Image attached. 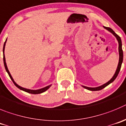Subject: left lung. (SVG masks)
<instances>
[{
    "label": "left lung",
    "mask_w": 126,
    "mask_h": 126,
    "mask_svg": "<svg viewBox=\"0 0 126 126\" xmlns=\"http://www.w3.org/2000/svg\"><path fill=\"white\" fill-rule=\"evenodd\" d=\"M105 29H106L107 30H108L109 31L111 32V33H112L114 34V36H115V38H117V41H118V43H119V63H118V66H117V70L116 71H115V74L113 76V77L108 82L105 83V84L102 85L100 86V87H95V88H91V87H85V86H82L83 88H86L87 90H91V91H97V90H100L102 89H103L104 88H105V87H107L108 85H109L110 83H111L112 82L114 81L115 79H116V77H117L119 73V71L121 70V65H122V63L123 62V51H122V41H121V39L120 38L119 36L115 32H114V31L112 29H111L110 28H107V27H104Z\"/></svg>",
    "instance_id": "1"
}]
</instances>
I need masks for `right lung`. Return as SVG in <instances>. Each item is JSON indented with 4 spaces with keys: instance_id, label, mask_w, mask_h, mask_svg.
<instances>
[{
    "instance_id": "right-lung-1",
    "label": "right lung",
    "mask_w": 126,
    "mask_h": 126,
    "mask_svg": "<svg viewBox=\"0 0 126 126\" xmlns=\"http://www.w3.org/2000/svg\"><path fill=\"white\" fill-rule=\"evenodd\" d=\"M7 41V39L5 40V43H4V47H3V53H4V58H3V59H4V66H5V70H6V71L7 72V73L9 74V75L10 78H11V79L12 80V81H13V83H14V85H15L16 86L17 88H19V89H21V90H23V91L24 92H26L28 93H29V94H41V93L44 92L46 91V90L48 89V88H49V87H51V85H48L47 86V87H45V88H41V89H38V90H30V89H27V88H23V87H21V86L18 85L14 81V79H12V76H11V73H10L9 71V70H8L7 68V64H6V63H5V55H4V49H5V43H6Z\"/></svg>"
}]
</instances>
